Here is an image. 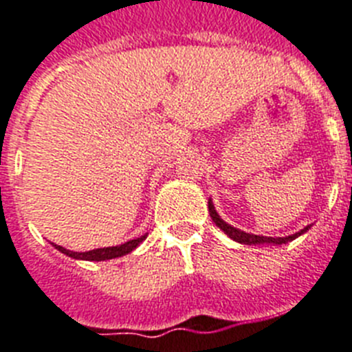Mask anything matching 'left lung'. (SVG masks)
<instances>
[{
    "instance_id": "8db88e82",
    "label": "left lung",
    "mask_w": 352,
    "mask_h": 352,
    "mask_svg": "<svg viewBox=\"0 0 352 352\" xmlns=\"http://www.w3.org/2000/svg\"><path fill=\"white\" fill-rule=\"evenodd\" d=\"M208 212H210V217L212 221L216 223L219 228H221L223 232H225L230 239L237 241V243H243V245H263V243H274V245H286V243H289V241L297 239L298 235H302L304 232L309 230V226H306L304 230L297 232V234L293 235H287V237H266V235H255V234H248V232H243V230H237V228H234V226L226 225L225 221H223L221 217H219V214L216 212V208H214V205H212V201H208Z\"/></svg>"
}]
</instances>
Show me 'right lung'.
Wrapping results in <instances>:
<instances>
[{"instance_id":"add662e5","label":"right lung","mask_w":352,"mask_h":352,"mask_svg":"<svg viewBox=\"0 0 352 352\" xmlns=\"http://www.w3.org/2000/svg\"><path fill=\"white\" fill-rule=\"evenodd\" d=\"M147 235H142V237H136V239H131L124 245L118 246H107V248H97V250H89V252H69V250L63 248L59 245H54L55 248L63 252V254L69 255V257H74V259H84V261H107V259H115V257H122V255L129 254L136 246L140 245L142 241L145 239Z\"/></svg>"}]
</instances>
